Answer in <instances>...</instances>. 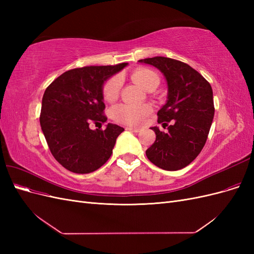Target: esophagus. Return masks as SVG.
Instances as JSON below:
<instances>
[{
    "label": "esophagus",
    "mask_w": 254,
    "mask_h": 254,
    "mask_svg": "<svg viewBox=\"0 0 254 254\" xmlns=\"http://www.w3.org/2000/svg\"><path fill=\"white\" fill-rule=\"evenodd\" d=\"M127 129L130 130V131H133V132H139V131H141V129L137 128V127H127Z\"/></svg>",
    "instance_id": "esophagus-1"
}]
</instances>
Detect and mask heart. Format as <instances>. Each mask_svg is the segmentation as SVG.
Listing matches in <instances>:
<instances>
[{
  "mask_svg": "<svg viewBox=\"0 0 254 254\" xmlns=\"http://www.w3.org/2000/svg\"><path fill=\"white\" fill-rule=\"evenodd\" d=\"M132 80L144 89H147L152 82L159 83V75L150 68L141 67L135 70L131 75ZM121 90V79L113 76L106 81L103 89V95L107 102H114L119 97ZM151 113L149 105H118L112 109V117L121 123L129 125H139L144 119Z\"/></svg>",
  "mask_w": 254,
  "mask_h": 254,
  "instance_id": "heart-1",
  "label": "heart"
}]
</instances>
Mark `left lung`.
<instances>
[{
	"mask_svg": "<svg viewBox=\"0 0 254 254\" xmlns=\"http://www.w3.org/2000/svg\"><path fill=\"white\" fill-rule=\"evenodd\" d=\"M139 63L156 66L167 81V101L158 111V123L168 126V132H156V141L146 150L151 163L165 171L188 166L200 153L214 118L211 84L193 67L167 57H152Z\"/></svg>",
	"mask_w": 254,
	"mask_h": 254,
	"instance_id": "8db88e82",
	"label": "left lung"
}]
</instances>
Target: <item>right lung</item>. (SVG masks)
Here are the masks:
<instances>
[{
  "instance_id": "1",
  "label": "right lung",
  "mask_w": 254,
  "mask_h": 254,
  "mask_svg": "<svg viewBox=\"0 0 254 254\" xmlns=\"http://www.w3.org/2000/svg\"><path fill=\"white\" fill-rule=\"evenodd\" d=\"M128 64L73 68L61 74L45 90L40 125L49 148L67 171L89 174L109 160L117 137L124 128L115 124L105 130L90 125L107 121L103 86Z\"/></svg>"
}]
</instances>
